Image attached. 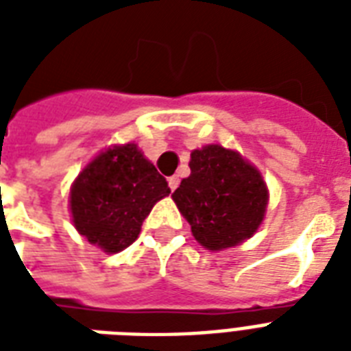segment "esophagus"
<instances>
[{"mask_svg": "<svg viewBox=\"0 0 351 351\" xmlns=\"http://www.w3.org/2000/svg\"><path fill=\"white\" fill-rule=\"evenodd\" d=\"M167 184H169L171 191H175L176 187H178V184H180V180H178V176H169V178H167Z\"/></svg>", "mask_w": 351, "mask_h": 351, "instance_id": "34e87169", "label": "esophagus"}]
</instances>
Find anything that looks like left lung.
<instances>
[{
    "label": "left lung",
    "mask_w": 351,
    "mask_h": 351,
    "mask_svg": "<svg viewBox=\"0 0 351 351\" xmlns=\"http://www.w3.org/2000/svg\"><path fill=\"white\" fill-rule=\"evenodd\" d=\"M189 167L173 200L198 244L220 251L253 237L267 208L266 182L255 165L213 143L195 149Z\"/></svg>",
    "instance_id": "1"
}]
</instances>
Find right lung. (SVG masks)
Listing matches in <instances>:
<instances>
[{
    "label": "right lung",
    "mask_w": 351,
    "mask_h": 351,
    "mask_svg": "<svg viewBox=\"0 0 351 351\" xmlns=\"http://www.w3.org/2000/svg\"><path fill=\"white\" fill-rule=\"evenodd\" d=\"M169 193L136 143L114 145L85 165L71 187L74 228L106 253H118L138 239L154 204Z\"/></svg>",
    "instance_id": "add662e5"
}]
</instances>
